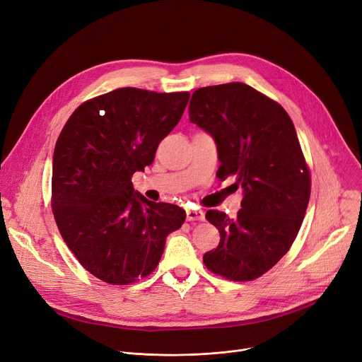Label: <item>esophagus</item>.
I'll list each match as a JSON object with an SVG mask.
<instances>
[{
	"instance_id": "1",
	"label": "esophagus",
	"mask_w": 362,
	"mask_h": 362,
	"mask_svg": "<svg viewBox=\"0 0 362 362\" xmlns=\"http://www.w3.org/2000/svg\"><path fill=\"white\" fill-rule=\"evenodd\" d=\"M186 218L189 221H202L205 218V214L202 210H187Z\"/></svg>"
}]
</instances>
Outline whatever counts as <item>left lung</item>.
I'll return each instance as SVG.
<instances>
[{
	"label": "left lung",
	"instance_id": "left-lung-1",
	"mask_svg": "<svg viewBox=\"0 0 362 362\" xmlns=\"http://www.w3.org/2000/svg\"><path fill=\"white\" fill-rule=\"evenodd\" d=\"M189 120L216 141L217 177L235 176L243 189L236 218L206 211L220 243L204 254V264L233 281L258 279L291 250L310 201L295 126L280 104L240 82L197 89Z\"/></svg>",
	"mask_w": 362,
	"mask_h": 362
}]
</instances>
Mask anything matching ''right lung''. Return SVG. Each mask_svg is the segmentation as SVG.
Returning <instances> with one entry per match:
<instances>
[{
	"instance_id": "1",
	"label": "right lung",
	"mask_w": 362,
	"mask_h": 362,
	"mask_svg": "<svg viewBox=\"0 0 362 362\" xmlns=\"http://www.w3.org/2000/svg\"><path fill=\"white\" fill-rule=\"evenodd\" d=\"M189 92L120 88L78 108L57 139L52 213L69 250L110 284H130L156 270L165 238L186 218L180 206L152 202L132 176L152 164L175 129Z\"/></svg>"
}]
</instances>
